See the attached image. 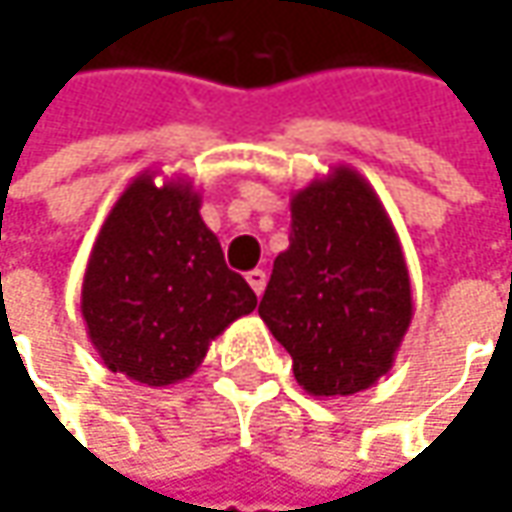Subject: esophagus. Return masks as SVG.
Listing matches in <instances>:
<instances>
[{
	"label": "esophagus",
	"instance_id": "1",
	"mask_svg": "<svg viewBox=\"0 0 512 512\" xmlns=\"http://www.w3.org/2000/svg\"><path fill=\"white\" fill-rule=\"evenodd\" d=\"M247 285L253 287V293H256V296H262V293H265V285H267L265 270H250V273H247Z\"/></svg>",
	"mask_w": 512,
	"mask_h": 512
}]
</instances>
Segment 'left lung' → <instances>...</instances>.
I'll list each match as a JSON object with an SVG mask.
<instances>
[{
    "label": "left lung",
    "instance_id": "1",
    "mask_svg": "<svg viewBox=\"0 0 512 512\" xmlns=\"http://www.w3.org/2000/svg\"><path fill=\"white\" fill-rule=\"evenodd\" d=\"M259 316L310 396H353L393 367L413 319L410 273L387 210L353 168L293 193L290 247Z\"/></svg>",
    "mask_w": 512,
    "mask_h": 512
}]
</instances>
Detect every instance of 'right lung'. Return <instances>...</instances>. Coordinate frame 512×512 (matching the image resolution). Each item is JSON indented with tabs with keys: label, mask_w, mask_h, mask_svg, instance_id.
I'll use <instances>...</instances> for the list:
<instances>
[{
	"label": "right lung",
	"mask_w": 512,
	"mask_h": 512,
	"mask_svg": "<svg viewBox=\"0 0 512 512\" xmlns=\"http://www.w3.org/2000/svg\"><path fill=\"white\" fill-rule=\"evenodd\" d=\"M187 179L139 173L90 250L82 316L108 370L148 387L193 376L210 342L253 313L256 293L225 265Z\"/></svg>",
	"instance_id": "right-lung-1"
}]
</instances>
